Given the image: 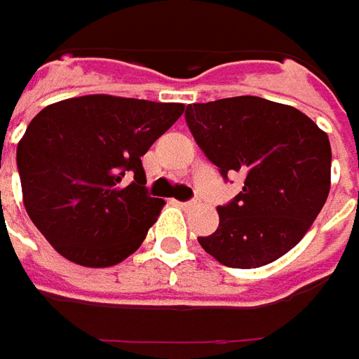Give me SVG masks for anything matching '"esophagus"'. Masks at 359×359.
Wrapping results in <instances>:
<instances>
[{"label": "esophagus", "mask_w": 359, "mask_h": 359, "mask_svg": "<svg viewBox=\"0 0 359 359\" xmlns=\"http://www.w3.org/2000/svg\"><path fill=\"white\" fill-rule=\"evenodd\" d=\"M194 204H196V201H187V203H179V206H182V208H191Z\"/></svg>", "instance_id": "34e87169"}]
</instances>
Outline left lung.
<instances>
[{"label":"left lung","instance_id":"8db88e82","mask_svg":"<svg viewBox=\"0 0 359 359\" xmlns=\"http://www.w3.org/2000/svg\"><path fill=\"white\" fill-rule=\"evenodd\" d=\"M187 125L220 175L244 177L242 191L218 206V229L198 242L220 264L260 268L294 248L330 192L332 149L314 121L262 97L192 103Z\"/></svg>","mask_w":359,"mask_h":359}]
</instances>
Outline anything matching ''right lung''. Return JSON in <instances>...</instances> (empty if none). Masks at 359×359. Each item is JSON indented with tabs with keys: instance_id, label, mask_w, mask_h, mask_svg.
Wrapping results in <instances>:
<instances>
[{
	"instance_id": "obj_1",
	"label": "right lung",
	"mask_w": 359,
	"mask_h": 359,
	"mask_svg": "<svg viewBox=\"0 0 359 359\" xmlns=\"http://www.w3.org/2000/svg\"><path fill=\"white\" fill-rule=\"evenodd\" d=\"M182 111L180 103L85 95L33 117L18 144L23 204L57 252L107 268L141 246L165 206L147 192L141 156ZM125 174L133 175L130 185Z\"/></svg>"
}]
</instances>
